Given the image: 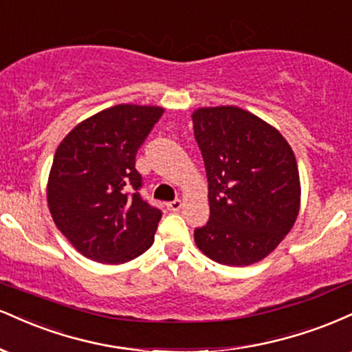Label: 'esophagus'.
<instances>
[{"label": "esophagus", "mask_w": 352, "mask_h": 352, "mask_svg": "<svg viewBox=\"0 0 352 352\" xmlns=\"http://www.w3.org/2000/svg\"><path fill=\"white\" fill-rule=\"evenodd\" d=\"M181 208H183V201L181 199H175V201L168 202V209L173 210V212H176V210H179Z\"/></svg>", "instance_id": "obj_1"}]
</instances>
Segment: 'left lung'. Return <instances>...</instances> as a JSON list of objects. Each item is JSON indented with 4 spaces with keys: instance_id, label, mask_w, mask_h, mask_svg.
Wrapping results in <instances>:
<instances>
[{
    "instance_id": "obj_1",
    "label": "left lung",
    "mask_w": 352,
    "mask_h": 352,
    "mask_svg": "<svg viewBox=\"0 0 352 352\" xmlns=\"http://www.w3.org/2000/svg\"><path fill=\"white\" fill-rule=\"evenodd\" d=\"M192 123L210 206L208 224L194 230L196 245L222 265L258 262L298 216L300 177L290 144L239 107L199 109Z\"/></svg>"
}]
</instances>
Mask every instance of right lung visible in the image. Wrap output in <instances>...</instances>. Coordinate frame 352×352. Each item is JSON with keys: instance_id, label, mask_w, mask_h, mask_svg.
I'll list each match as a JSON object with an SVG mask.
<instances>
[{"instance_id": "right-lung-1", "label": "right lung", "mask_w": 352, "mask_h": 352, "mask_svg": "<svg viewBox=\"0 0 352 352\" xmlns=\"http://www.w3.org/2000/svg\"><path fill=\"white\" fill-rule=\"evenodd\" d=\"M164 113L160 107L115 105L74 128L49 175L52 219L76 249L102 263L146 252L163 212L140 192L136 153Z\"/></svg>"}]
</instances>
